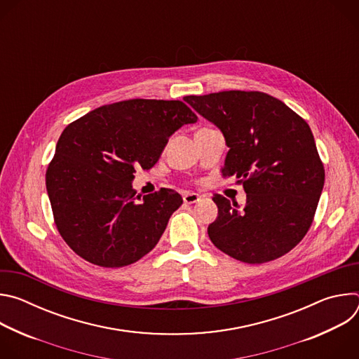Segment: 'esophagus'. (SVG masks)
<instances>
[{"mask_svg":"<svg viewBox=\"0 0 359 359\" xmlns=\"http://www.w3.org/2000/svg\"><path fill=\"white\" fill-rule=\"evenodd\" d=\"M198 198H200V196L197 193H193V191H187V193L183 194V201L186 204H193V203L198 201Z\"/></svg>","mask_w":359,"mask_h":359,"instance_id":"1","label":"esophagus"}]
</instances>
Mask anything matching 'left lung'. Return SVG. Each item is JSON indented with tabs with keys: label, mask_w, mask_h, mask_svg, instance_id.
I'll list each match as a JSON object with an SVG mask.
<instances>
[{
	"label": "left lung",
	"mask_w": 359,
	"mask_h": 359,
	"mask_svg": "<svg viewBox=\"0 0 359 359\" xmlns=\"http://www.w3.org/2000/svg\"><path fill=\"white\" fill-rule=\"evenodd\" d=\"M184 100L223 132L229 151L222 173L237 177L247 193L241 209L215 194L219 216L208 229L212 243L248 264L287 254L309 231L325 180L309 123L280 99L257 90Z\"/></svg>",
	"instance_id": "left-lung-1"
}]
</instances>
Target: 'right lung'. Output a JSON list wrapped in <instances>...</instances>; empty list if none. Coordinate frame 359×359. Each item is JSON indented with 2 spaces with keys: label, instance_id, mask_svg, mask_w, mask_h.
I'll return each mask as SVG.
<instances>
[{
  "label": "right lung",
  "instance_id": "obj_1",
  "mask_svg": "<svg viewBox=\"0 0 359 359\" xmlns=\"http://www.w3.org/2000/svg\"><path fill=\"white\" fill-rule=\"evenodd\" d=\"M196 114L182 100L129 99L69 123L45 182L57 229L83 260L107 269L140 260L161 240L182 196H135V168L150 169L169 137Z\"/></svg>",
  "mask_w": 359,
  "mask_h": 359
}]
</instances>
